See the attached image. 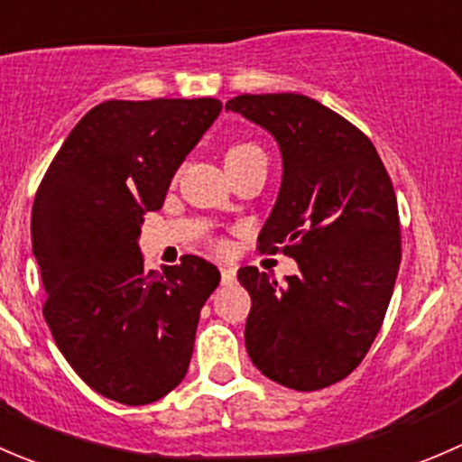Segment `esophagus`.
I'll return each instance as SVG.
<instances>
[{
    "label": "esophagus",
    "instance_id": "34e87169",
    "mask_svg": "<svg viewBox=\"0 0 462 462\" xmlns=\"http://www.w3.org/2000/svg\"><path fill=\"white\" fill-rule=\"evenodd\" d=\"M220 275H222V284L236 282V269H233V266H220Z\"/></svg>",
    "mask_w": 462,
    "mask_h": 462
}]
</instances>
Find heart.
<instances>
[{
    "mask_svg": "<svg viewBox=\"0 0 462 462\" xmlns=\"http://www.w3.org/2000/svg\"><path fill=\"white\" fill-rule=\"evenodd\" d=\"M255 153H263V151H260L255 144H246V142H242V144L231 146L229 153H226V162L240 160V158H246V155H255Z\"/></svg>",
    "mask_w": 462,
    "mask_h": 462,
    "instance_id": "1",
    "label": "heart"
}]
</instances>
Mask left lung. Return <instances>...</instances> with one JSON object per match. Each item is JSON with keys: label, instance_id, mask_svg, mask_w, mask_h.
Masks as SVG:
<instances>
[{"label": "left lung", "instance_id": "8db88e82", "mask_svg": "<svg viewBox=\"0 0 462 462\" xmlns=\"http://www.w3.org/2000/svg\"><path fill=\"white\" fill-rule=\"evenodd\" d=\"M226 111L278 142L282 182L258 242L284 245L300 269L284 282L237 271L251 296L246 351L284 387H329L367 356L392 300L401 264L392 180L369 137L307 95L245 93Z\"/></svg>", "mask_w": 462, "mask_h": 462}]
</instances>
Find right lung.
Masks as SVG:
<instances>
[{
    "label": "right lung",
    "instance_id": "add662e5",
    "mask_svg": "<svg viewBox=\"0 0 462 462\" xmlns=\"http://www.w3.org/2000/svg\"><path fill=\"white\" fill-rule=\"evenodd\" d=\"M222 102L108 99L51 162L32 204L44 318L75 374L122 405H149L187 375L199 309L220 271L198 255L146 271L137 237Z\"/></svg>",
    "mask_w": 462,
    "mask_h": 462
}]
</instances>
